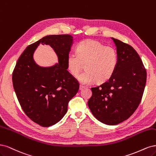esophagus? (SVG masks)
<instances>
[{
	"label": "esophagus",
	"mask_w": 156,
	"mask_h": 156,
	"mask_svg": "<svg viewBox=\"0 0 156 156\" xmlns=\"http://www.w3.org/2000/svg\"><path fill=\"white\" fill-rule=\"evenodd\" d=\"M85 88V87L84 86H83V85H80V88H79V89L80 90V91H81V90H82V89H83Z\"/></svg>",
	"instance_id": "1"
}]
</instances>
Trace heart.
<instances>
[{
    "label": "heart",
    "mask_w": 156,
    "mask_h": 156,
    "mask_svg": "<svg viewBox=\"0 0 156 156\" xmlns=\"http://www.w3.org/2000/svg\"><path fill=\"white\" fill-rule=\"evenodd\" d=\"M78 55L69 53L67 58V68L73 76H76L84 67L86 71L78 76L79 82L84 85L95 81L104 83L111 78L116 71L119 63L117 50L105 46L93 39L80 43L77 46Z\"/></svg>",
    "instance_id": "1"
}]
</instances>
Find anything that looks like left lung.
<instances>
[{"instance_id":"obj_1","label":"left lung","mask_w":156,"mask_h":156,"mask_svg":"<svg viewBox=\"0 0 156 156\" xmlns=\"http://www.w3.org/2000/svg\"><path fill=\"white\" fill-rule=\"evenodd\" d=\"M118 53L116 71L108 81L92 87L88 106L94 117L108 125L128 119L141 101L147 71L137 52L130 45L112 37Z\"/></svg>"}]
</instances>
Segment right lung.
Wrapping results in <instances>:
<instances>
[{"label":"right lung","mask_w":156,"mask_h":156,"mask_svg":"<svg viewBox=\"0 0 156 156\" xmlns=\"http://www.w3.org/2000/svg\"><path fill=\"white\" fill-rule=\"evenodd\" d=\"M40 44L53 48L58 63L41 67L35 63L33 54ZM73 44L71 35L45 36L24 50L14 69L12 81L19 102L25 114L41 126L58 122L66 114L69 102L78 91L79 83L67 68Z\"/></svg>","instance_id":"right-lung-1"}]
</instances>
